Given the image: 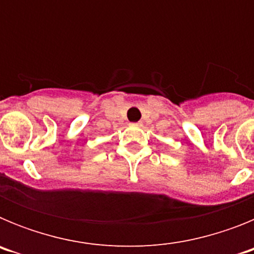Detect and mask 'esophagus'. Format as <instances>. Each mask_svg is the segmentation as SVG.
I'll list each match as a JSON object with an SVG mask.
<instances>
[{
  "label": "esophagus",
  "instance_id": "34e87169",
  "mask_svg": "<svg viewBox=\"0 0 254 254\" xmlns=\"http://www.w3.org/2000/svg\"><path fill=\"white\" fill-rule=\"evenodd\" d=\"M132 126H133V127H140V126H142V123L141 122H134V123H131Z\"/></svg>",
  "mask_w": 254,
  "mask_h": 254
}]
</instances>
